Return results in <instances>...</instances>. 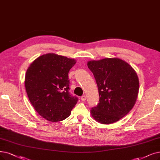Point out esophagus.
Returning a JSON list of instances; mask_svg holds the SVG:
<instances>
[{"mask_svg":"<svg viewBox=\"0 0 160 160\" xmlns=\"http://www.w3.org/2000/svg\"><path fill=\"white\" fill-rule=\"evenodd\" d=\"M81 100H82V101H85V100H86V99H87L86 96H85V95L82 96V97H81Z\"/></svg>","mask_w":160,"mask_h":160,"instance_id":"esophagus-1","label":"esophagus"}]
</instances>
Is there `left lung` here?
Here are the masks:
<instances>
[{
    "label": "left lung",
    "instance_id": "1",
    "mask_svg": "<svg viewBox=\"0 0 160 160\" xmlns=\"http://www.w3.org/2000/svg\"><path fill=\"white\" fill-rule=\"evenodd\" d=\"M98 88L99 103L92 108V117L102 124L117 122L135 106L139 81L131 65L118 58L87 62Z\"/></svg>",
    "mask_w": 160,
    "mask_h": 160
}]
</instances>
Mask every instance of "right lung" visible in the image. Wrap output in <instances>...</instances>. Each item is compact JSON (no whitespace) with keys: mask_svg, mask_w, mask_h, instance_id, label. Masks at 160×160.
<instances>
[{"mask_svg":"<svg viewBox=\"0 0 160 160\" xmlns=\"http://www.w3.org/2000/svg\"><path fill=\"white\" fill-rule=\"evenodd\" d=\"M76 63L73 58L54 53L40 56L27 69L25 87L36 112L45 119L58 122L71 114L78 98L68 92V73Z\"/></svg>","mask_w":160,"mask_h":160,"instance_id":"1","label":"right lung"}]
</instances>
